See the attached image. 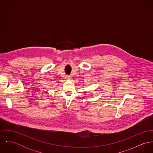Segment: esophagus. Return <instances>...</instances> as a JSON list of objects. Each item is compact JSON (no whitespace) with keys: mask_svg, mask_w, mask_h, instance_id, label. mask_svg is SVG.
Wrapping results in <instances>:
<instances>
[{"mask_svg":"<svg viewBox=\"0 0 153 153\" xmlns=\"http://www.w3.org/2000/svg\"><path fill=\"white\" fill-rule=\"evenodd\" d=\"M66 79H71V76H69V75H66Z\"/></svg>","mask_w":153,"mask_h":153,"instance_id":"1","label":"esophagus"}]
</instances>
